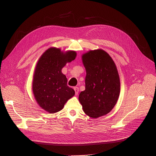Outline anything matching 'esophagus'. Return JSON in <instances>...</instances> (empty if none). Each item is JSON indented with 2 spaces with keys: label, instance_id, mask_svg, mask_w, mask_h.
<instances>
[{
  "label": "esophagus",
  "instance_id": "34e87169",
  "mask_svg": "<svg viewBox=\"0 0 156 156\" xmlns=\"http://www.w3.org/2000/svg\"><path fill=\"white\" fill-rule=\"evenodd\" d=\"M73 89H74V90L75 91V95H78V92H79V87H74Z\"/></svg>",
  "mask_w": 156,
  "mask_h": 156
}]
</instances>
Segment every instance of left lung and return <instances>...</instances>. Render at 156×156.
Here are the masks:
<instances>
[{
    "label": "left lung",
    "instance_id": "1",
    "mask_svg": "<svg viewBox=\"0 0 156 156\" xmlns=\"http://www.w3.org/2000/svg\"><path fill=\"white\" fill-rule=\"evenodd\" d=\"M82 59L86 76L85 90L80 93L79 101L84 113L96 119L109 113L116 104L120 78L114 62L104 51H90Z\"/></svg>",
    "mask_w": 156,
    "mask_h": 156
}]
</instances>
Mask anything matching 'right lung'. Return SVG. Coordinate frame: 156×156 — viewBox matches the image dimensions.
<instances>
[{"label": "right lung", "instance_id": "1", "mask_svg": "<svg viewBox=\"0 0 156 156\" xmlns=\"http://www.w3.org/2000/svg\"><path fill=\"white\" fill-rule=\"evenodd\" d=\"M75 51L61 52L50 48L40 57L36 65L33 82V91L38 104L44 110L54 114L62 110L75 91L67 86V79L62 69L76 57Z\"/></svg>", "mask_w": 156, "mask_h": 156}]
</instances>
